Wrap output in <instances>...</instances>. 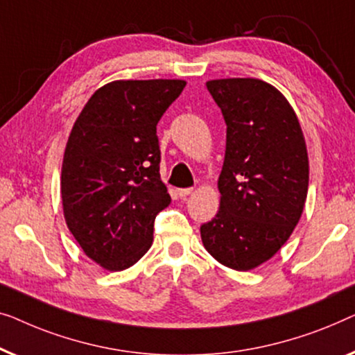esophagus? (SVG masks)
I'll use <instances>...</instances> for the list:
<instances>
[{
  "instance_id": "1",
  "label": "esophagus",
  "mask_w": 355,
  "mask_h": 355,
  "mask_svg": "<svg viewBox=\"0 0 355 355\" xmlns=\"http://www.w3.org/2000/svg\"><path fill=\"white\" fill-rule=\"evenodd\" d=\"M193 193V188H178L177 189V194L180 198H187L188 194Z\"/></svg>"
}]
</instances>
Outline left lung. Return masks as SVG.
Wrapping results in <instances>:
<instances>
[{
  "mask_svg": "<svg viewBox=\"0 0 355 355\" xmlns=\"http://www.w3.org/2000/svg\"><path fill=\"white\" fill-rule=\"evenodd\" d=\"M227 123L218 177L220 209L201 225L204 248L222 266L252 270L275 256L302 216L309 157L288 99L259 78L206 83Z\"/></svg>",
  "mask_w": 355,
  "mask_h": 355,
  "instance_id": "8db88e82",
  "label": "left lung"
}]
</instances>
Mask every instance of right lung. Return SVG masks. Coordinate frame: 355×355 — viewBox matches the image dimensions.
Segmentation results:
<instances>
[{
	"instance_id": "1",
	"label": "right lung",
	"mask_w": 355,
	"mask_h": 355,
	"mask_svg": "<svg viewBox=\"0 0 355 355\" xmlns=\"http://www.w3.org/2000/svg\"><path fill=\"white\" fill-rule=\"evenodd\" d=\"M184 80H116L88 99L64 151L66 223L87 256L111 272L138 262L171 204L159 173L157 122Z\"/></svg>"
}]
</instances>
